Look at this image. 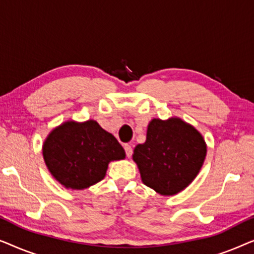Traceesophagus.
Returning <instances> with one entry per match:
<instances>
[{
	"instance_id": "1",
	"label": "esophagus",
	"mask_w": 254,
	"mask_h": 254,
	"mask_svg": "<svg viewBox=\"0 0 254 254\" xmlns=\"http://www.w3.org/2000/svg\"><path fill=\"white\" fill-rule=\"evenodd\" d=\"M124 148H125V151H126L127 157H130L131 154H133V148H131V145L130 144H125Z\"/></svg>"
}]
</instances>
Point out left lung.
Returning a JSON list of instances; mask_svg holds the SVG:
<instances>
[{
    "label": "left lung",
    "instance_id": "obj_1",
    "mask_svg": "<svg viewBox=\"0 0 254 254\" xmlns=\"http://www.w3.org/2000/svg\"><path fill=\"white\" fill-rule=\"evenodd\" d=\"M206 154L202 135L179 118H170L149 123L147 140L135 147L133 159L144 185L161 195H175L193 182Z\"/></svg>",
    "mask_w": 254,
    "mask_h": 254
}]
</instances>
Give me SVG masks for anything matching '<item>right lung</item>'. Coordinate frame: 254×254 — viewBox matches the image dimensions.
<instances>
[{
    "label": "right lung",
    "mask_w": 254,
    "mask_h": 254,
    "mask_svg": "<svg viewBox=\"0 0 254 254\" xmlns=\"http://www.w3.org/2000/svg\"><path fill=\"white\" fill-rule=\"evenodd\" d=\"M43 155L52 176L65 189L84 190L104 179L111 161L124 159L125 150L95 120L65 121L48 134Z\"/></svg>",
    "instance_id": "right-lung-1"
}]
</instances>
